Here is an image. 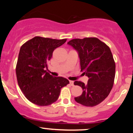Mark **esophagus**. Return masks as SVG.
Masks as SVG:
<instances>
[{"label": "esophagus", "mask_w": 133, "mask_h": 133, "mask_svg": "<svg viewBox=\"0 0 133 133\" xmlns=\"http://www.w3.org/2000/svg\"><path fill=\"white\" fill-rule=\"evenodd\" d=\"M69 83H70V84H71V86H74V81H69Z\"/></svg>", "instance_id": "1"}]
</instances>
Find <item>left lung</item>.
I'll use <instances>...</instances> for the list:
<instances>
[{
	"label": "left lung",
	"mask_w": 133,
	"mask_h": 133,
	"mask_svg": "<svg viewBox=\"0 0 133 133\" xmlns=\"http://www.w3.org/2000/svg\"><path fill=\"white\" fill-rule=\"evenodd\" d=\"M68 44L77 51L81 71L89 77L86 84L74 82L83 90L74 99L83 106H95L108 97L113 86L116 65L110 49L96 37L74 39Z\"/></svg>",
	"instance_id": "obj_1"
}]
</instances>
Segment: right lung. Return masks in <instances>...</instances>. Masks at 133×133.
Returning a JSON list of instances; mask_svg holds the SVG:
<instances>
[{
  "label": "right lung",
  "instance_id": "obj_1",
  "mask_svg": "<svg viewBox=\"0 0 133 133\" xmlns=\"http://www.w3.org/2000/svg\"><path fill=\"white\" fill-rule=\"evenodd\" d=\"M66 39L35 37L20 49L16 76L21 91L29 101L41 106H49L57 100L61 89L69 81L62 77H53L46 71L53 51Z\"/></svg>",
  "mask_w": 133,
  "mask_h": 133
}]
</instances>
